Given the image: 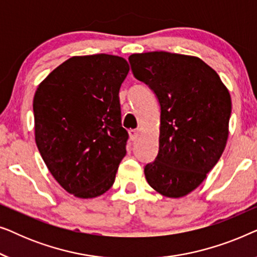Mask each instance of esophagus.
I'll return each instance as SVG.
<instances>
[{"label": "esophagus", "instance_id": "obj_1", "mask_svg": "<svg viewBox=\"0 0 257 257\" xmlns=\"http://www.w3.org/2000/svg\"><path fill=\"white\" fill-rule=\"evenodd\" d=\"M128 133H130V138H131L132 142L137 140V138H138V136H139V132L137 131V130H130Z\"/></svg>", "mask_w": 257, "mask_h": 257}]
</instances>
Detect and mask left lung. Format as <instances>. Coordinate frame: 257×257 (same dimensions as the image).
<instances>
[{"mask_svg":"<svg viewBox=\"0 0 257 257\" xmlns=\"http://www.w3.org/2000/svg\"><path fill=\"white\" fill-rule=\"evenodd\" d=\"M135 77L160 104L159 152L144 172L167 198L198 187L222 156L231 113L229 91L209 65L194 56L153 51L128 57Z\"/></svg>","mask_w":257,"mask_h":257,"instance_id":"8db88e82","label":"left lung"}]
</instances>
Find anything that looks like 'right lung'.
<instances>
[{"label": "right lung", "mask_w": 257, "mask_h": 257, "mask_svg": "<svg viewBox=\"0 0 257 257\" xmlns=\"http://www.w3.org/2000/svg\"><path fill=\"white\" fill-rule=\"evenodd\" d=\"M130 71L119 56H75L38 85L35 140L56 181L70 194L91 199L113 185L126 154L119 90Z\"/></svg>", "instance_id": "add662e5"}]
</instances>
